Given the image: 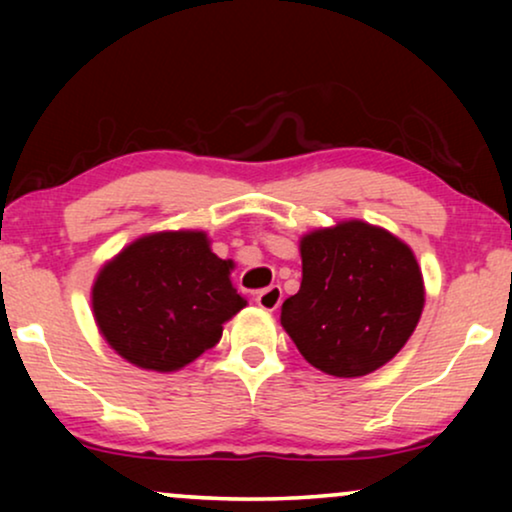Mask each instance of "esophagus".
I'll return each mask as SVG.
<instances>
[{
  "label": "esophagus",
  "instance_id": "1",
  "mask_svg": "<svg viewBox=\"0 0 512 512\" xmlns=\"http://www.w3.org/2000/svg\"><path fill=\"white\" fill-rule=\"evenodd\" d=\"M256 303H258V307H261V310H265V312H275L277 307H279V303H282V286L272 284V286H268V289L258 291Z\"/></svg>",
  "mask_w": 512,
  "mask_h": 512
}]
</instances>
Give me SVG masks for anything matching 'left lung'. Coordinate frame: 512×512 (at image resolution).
Wrapping results in <instances>:
<instances>
[{
	"label": "left lung",
	"instance_id": "1",
	"mask_svg": "<svg viewBox=\"0 0 512 512\" xmlns=\"http://www.w3.org/2000/svg\"><path fill=\"white\" fill-rule=\"evenodd\" d=\"M303 279L282 305L284 331L305 361L363 377L401 352L424 310V277L401 237L349 219L300 237Z\"/></svg>",
	"mask_w": 512,
	"mask_h": 512
}]
</instances>
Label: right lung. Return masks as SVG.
Wrapping results in <instances>:
<instances>
[{
	"instance_id": "obj_1",
	"label": "right lung",
	"mask_w": 512,
	"mask_h": 512,
	"mask_svg": "<svg viewBox=\"0 0 512 512\" xmlns=\"http://www.w3.org/2000/svg\"><path fill=\"white\" fill-rule=\"evenodd\" d=\"M233 261L205 230L137 237L97 272L90 305L102 338L132 366L177 373L223 335L247 305L230 282Z\"/></svg>"
}]
</instances>
